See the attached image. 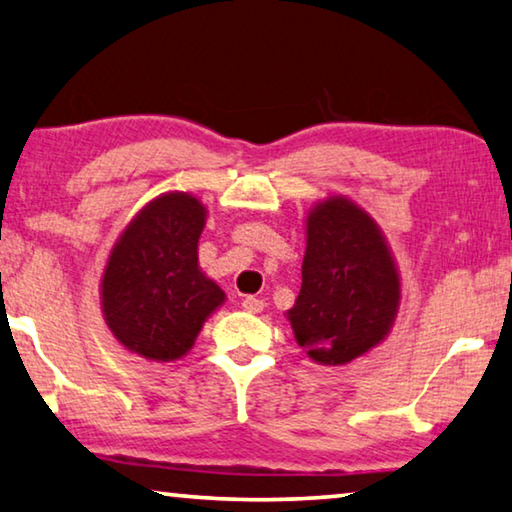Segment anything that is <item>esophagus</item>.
Listing matches in <instances>:
<instances>
[{"mask_svg":"<svg viewBox=\"0 0 512 512\" xmlns=\"http://www.w3.org/2000/svg\"><path fill=\"white\" fill-rule=\"evenodd\" d=\"M241 307H243V310H246V312H250V314H259V312H262L264 307H266V303H264L262 298L246 296V298L241 300Z\"/></svg>","mask_w":512,"mask_h":512,"instance_id":"esophagus-1","label":"esophagus"}]
</instances>
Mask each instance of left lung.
<instances>
[{"mask_svg":"<svg viewBox=\"0 0 512 512\" xmlns=\"http://www.w3.org/2000/svg\"><path fill=\"white\" fill-rule=\"evenodd\" d=\"M303 285L287 319L307 358L353 362L385 342L401 305V275L378 223L346 196L305 218Z\"/></svg>","mask_w":512,"mask_h":512,"instance_id":"obj_1","label":"left lung"}]
</instances>
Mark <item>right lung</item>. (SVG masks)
I'll list each match as a JSON object with an SVG mask.
<instances>
[{"mask_svg": "<svg viewBox=\"0 0 512 512\" xmlns=\"http://www.w3.org/2000/svg\"><path fill=\"white\" fill-rule=\"evenodd\" d=\"M207 207L184 191L152 198L113 243L100 282V305L111 335L129 353L175 362L225 291L198 264Z\"/></svg>", "mask_w": 512, "mask_h": 512, "instance_id": "right-lung-1", "label": "right lung"}]
</instances>
